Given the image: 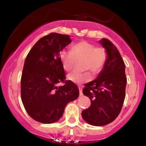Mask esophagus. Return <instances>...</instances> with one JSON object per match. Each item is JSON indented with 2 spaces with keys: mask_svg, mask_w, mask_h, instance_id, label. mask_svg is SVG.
I'll return each mask as SVG.
<instances>
[{
  "mask_svg": "<svg viewBox=\"0 0 146 146\" xmlns=\"http://www.w3.org/2000/svg\"><path fill=\"white\" fill-rule=\"evenodd\" d=\"M78 88H79V91H80V96H81V95L83 94V93H82V86H79Z\"/></svg>",
  "mask_w": 146,
  "mask_h": 146,
  "instance_id": "obj_1",
  "label": "esophagus"
}]
</instances>
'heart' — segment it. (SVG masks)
Here are the masks:
<instances>
[{"mask_svg":"<svg viewBox=\"0 0 146 146\" xmlns=\"http://www.w3.org/2000/svg\"><path fill=\"white\" fill-rule=\"evenodd\" d=\"M107 58V52L103 48L96 47L86 40L73 44L70 51L63 50L60 53L62 66L66 71L71 70L76 62L82 61L80 69L89 70L94 75L98 74L104 68ZM91 78V74L88 71L73 72L67 76L68 80L78 84L89 81Z\"/></svg>","mask_w":146,"mask_h":146,"instance_id":"heart-1","label":"heart"}]
</instances>
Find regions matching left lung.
Segmentation results:
<instances>
[{"instance_id": "left-lung-1", "label": "left lung", "mask_w": 146, "mask_h": 146, "mask_svg": "<svg viewBox=\"0 0 146 146\" xmlns=\"http://www.w3.org/2000/svg\"><path fill=\"white\" fill-rule=\"evenodd\" d=\"M99 42L107 52L106 66L97 78L85 84L83 90L91 105L82 111V117L95 126L111 123L118 117L125 99L127 83L125 63L117 48L106 38Z\"/></svg>"}]
</instances>
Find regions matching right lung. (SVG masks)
<instances>
[{
  "mask_svg": "<svg viewBox=\"0 0 146 146\" xmlns=\"http://www.w3.org/2000/svg\"><path fill=\"white\" fill-rule=\"evenodd\" d=\"M71 43L70 35L52 33L41 38L28 53L21 81V100L28 115L42 123H53L79 96L78 86L65 80L60 52ZM60 82L65 84L58 87Z\"/></svg>",
  "mask_w": 146,
  "mask_h": 146,
  "instance_id": "1",
  "label": "right lung"
}]
</instances>
